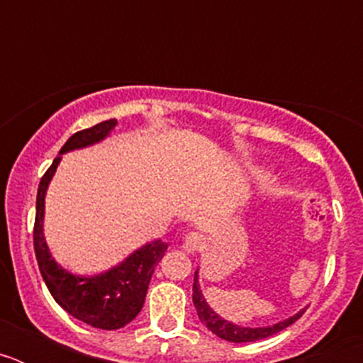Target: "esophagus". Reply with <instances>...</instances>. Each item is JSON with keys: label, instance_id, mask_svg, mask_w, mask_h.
<instances>
[{"label": "esophagus", "instance_id": "1", "mask_svg": "<svg viewBox=\"0 0 363 363\" xmlns=\"http://www.w3.org/2000/svg\"><path fill=\"white\" fill-rule=\"evenodd\" d=\"M201 245H203V236L198 233H191L187 234V238L184 240V251L185 252H196L200 251Z\"/></svg>", "mask_w": 363, "mask_h": 363}]
</instances>
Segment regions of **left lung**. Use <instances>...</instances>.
<instances>
[{
	"mask_svg": "<svg viewBox=\"0 0 363 363\" xmlns=\"http://www.w3.org/2000/svg\"><path fill=\"white\" fill-rule=\"evenodd\" d=\"M192 301H194V307L198 311V318L201 320L207 329L211 333H214L216 336H220L221 340H227V342H234V344H243V342H256V340H264L269 336L277 335V333L284 331L285 327L293 325L301 314L306 313V309L298 311L296 314H293L291 318L284 320V322H278L274 325L267 327H240L233 322H227L221 316H218L213 309L209 307V303L205 301L203 294L200 289V271L196 269L194 272V284H192Z\"/></svg>",
	"mask_w": 363,
	"mask_h": 363,
	"instance_id": "1",
	"label": "left lung"
}]
</instances>
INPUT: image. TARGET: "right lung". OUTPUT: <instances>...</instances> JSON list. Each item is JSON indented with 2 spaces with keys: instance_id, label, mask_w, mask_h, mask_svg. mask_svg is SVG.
I'll list each match as a JSON object with an SVG mask.
<instances>
[{
  "instance_id": "right-lung-1",
  "label": "right lung",
  "mask_w": 363,
  "mask_h": 363,
  "mask_svg": "<svg viewBox=\"0 0 363 363\" xmlns=\"http://www.w3.org/2000/svg\"><path fill=\"white\" fill-rule=\"evenodd\" d=\"M116 123V120L101 121L91 129L72 134L67 140L60 154L54 158L52 165L49 167V171L41 178L36 198V221H34V252L47 289L70 316L82 320L86 325L107 329V331L121 329L133 322L142 311L150 277L154 267L165 255L167 243L162 240H154L136 249L116 267L94 277H78L63 269L62 265H57L50 255L45 242L43 216L45 194L57 165L62 162V154L101 142L111 134Z\"/></svg>"
}]
</instances>
